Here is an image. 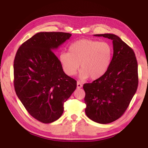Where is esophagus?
I'll return each instance as SVG.
<instances>
[{
  "label": "esophagus",
  "mask_w": 148,
  "mask_h": 148,
  "mask_svg": "<svg viewBox=\"0 0 148 148\" xmlns=\"http://www.w3.org/2000/svg\"><path fill=\"white\" fill-rule=\"evenodd\" d=\"M82 84L81 83V82H77V88L80 89V88H82Z\"/></svg>",
  "instance_id": "34e87169"
}]
</instances>
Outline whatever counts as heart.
Instances as JSON below:
<instances>
[{"mask_svg":"<svg viewBox=\"0 0 148 148\" xmlns=\"http://www.w3.org/2000/svg\"><path fill=\"white\" fill-rule=\"evenodd\" d=\"M112 55L113 49L108 42L81 39L71 44L69 52L60 53L59 61L68 76H74L80 66V78L86 79L90 77L95 80L102 77L108 70Z\"/></svg>","mask_w":148,"mask_h":148,"instance_id":"1","label":"heart"}]
</instances>
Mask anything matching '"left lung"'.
I'll return each instance as SVG.
<instances>
[{"label":"left lung","mask_w":148,"mask_h":148,"mask_svg":"<svg viewBox=\"0 0 148 148\" xmlns=\"http://www.w3.org/2000/svg\"><path fill=\"white\" fill-rule=\"evenodd\" d=\"M111 39L114 53L111 64L102 77L85 84V110L90 119L107 124L125 113L136 93L138 76V63L133 50L114 34H94Z\"/></svg>","instance_id":"obj_1"}]
</instances>
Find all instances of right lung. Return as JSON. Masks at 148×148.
<instances>
[{"instance_id":"add662e5","label":"right lung","mask_w":148,"mask_h":148,"mask_svg":"<svg viewBox=\"0 0 148 148\" xmlns=\"http://www.w3.org/2000/svg\"><path fill=\"white\" fill-rule=\"evenodd\" d=\"M71 34L41 32L17 50L14 62V88L29 114L44 123L58 119L64 103L76 88L77 82L64 73L55 49Z\"/></svg>"}]
</instances>
